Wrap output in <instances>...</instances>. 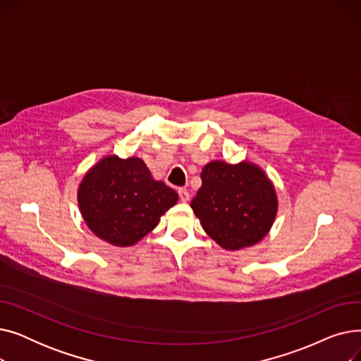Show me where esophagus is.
<instances>
[{
  "mask_svg": "<svg viewBox=\"0 0 361 361\" xmlns=\"http://www.w3.org/2000/svg\"><path fill=\"white\" fill-rule=\"evenodd\" d=\"M178 195H180V200H181L183 203H185V202L190 200V193H188L187 188H180V190H178Z\"/></svg>",
  "mask_w": 361,
  "mask_h": 361,
  "instance_id": "1",
  "label": "esophagus"
}]
</instances>
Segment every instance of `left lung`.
<instances>
[{"label": "left lung", "mask_w": 361, "mask_h": 361, "mask_svg": "<svg viewBox=\"0 0 361 361\" xmlns=\"http://www.w3.org/2000/svg\"><path fill=\"white\" fill-rule=\"evenodd\" d=\"M192 209L203 230L225 250L257 244L271 230L278 197L264 171L249 162L212 161L202 169Z\"/></svg>", "instance_id": "8db88e82"}]
</instances>
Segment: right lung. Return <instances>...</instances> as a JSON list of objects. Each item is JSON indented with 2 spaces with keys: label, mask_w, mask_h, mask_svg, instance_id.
Here are the masks:
<instances>
[{
  "label": "right lung",
  "mask_w": 361,
  "mask_h": 361,
  "mask_svg": "<svg viewBox=\"0 0 361 361\" xmlns=\"http://www.w3.org/2000/svg\"><path fill=\"white\" fill-rule=\"evenodd\" d=\"M177 200L176 190L154 180L146 164L136 157L102 158L85 174L78 190L89 230L117 247L142 240Z\"/></svg>",
  "instance_id": "obj_1"
}]
</instances>
